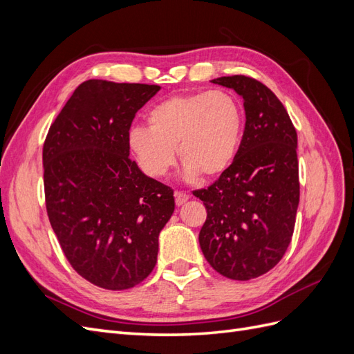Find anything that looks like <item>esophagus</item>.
<instances>
[{"instance_id": "obj_1", "label": "esophagus", "mask_w": 354, "mask_h": 354, "mask_svg": "<svg viewBox=\"0 0 354 354\" xmlns=\"http://www.w3.org/2000/svg\"><path fill=\"white\" fill-rule=\"evenodd\" d=\"M174 199H176V205H183L185 202H187L189 199V195L185 194V192H176L174 194Z\"/></svg>"}]
</instances>
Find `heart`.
Returning a JSON list of instances; mask_svg holds the SVG:
<instances>
[{"mask_svg":"<svg viewBox=\"0 0 354 354\" xmlns=\"http://www.w3.org/2000/svg\"><path fill=\"white\" fill-rule=\"evenodd\" d=\"M147 125L134 127L127 142L138 167L160 178L176 164V149L189 178L221 176L236 158L245 118L229 91L176 94L147 112Z\"/></svg>","mask_w":354,"mask_h":354,"instance_id":"b5f03b06","label":"heart"}]
</instances>
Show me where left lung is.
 I'll use <instances>...</instances> for the list:
<instances>
[{
    "mask_svg": "<svg viewBox=\"0 0 354 354\" xmlns=\"http://www.w3.org/2000/svg\"><path fill=\"white\" fill-rule=\"evenodd\" d=\"M211 82L243 99L245 130L232 165L207 189L199 245L209 266L233 281L259 277L282 260L299 202L297 131L274 93L245 75Z\"/></svg>",
    "mask_w": 354,
    "mask_h": 354,
    "instance_id": "obj_1",
    "label": "left lung"
}]
</instances>
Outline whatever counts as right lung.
<instances>
[{"mask_svg": "<svg viewBox=\"0 0 354 354\" xmlns=\"http://www.w3.org/2000/svg\"><path fill=\"white\" fill-rule=\"evenodd\" d=\"M159 85L88 80L73 91L42 147L46 207L66 260L93 285L121 291L156 264L174 192L130 159L127 137Z\"/></svg>", "mask_w": 354, "mask_h": 354, "instance_id": "right-lung-1", "label": "right lung"}]
</instances>
